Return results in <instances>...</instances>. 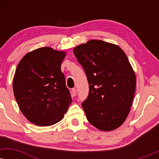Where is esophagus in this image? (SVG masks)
<instances>
[{
	"instance_id": "obj_1",
	"label": "esophagus",
	"mask_w": 159,
	"mask_h": 159,
	"mask_svg": "<svg viewBox=\"0 0 159 159\" xmlns=\"http://www.w3.org/2000/svg\"><path fill=\"white\" fill-rule=\"evenodd\" d=\"M71 92H72L73 96H76V95H77V89L72 88V90H71Z\"/></svg>"
}]
</instances>
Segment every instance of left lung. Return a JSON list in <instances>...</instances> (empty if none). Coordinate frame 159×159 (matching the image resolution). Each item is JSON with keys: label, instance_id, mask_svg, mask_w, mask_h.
<instances>
[{"label": "left lung", "instance_id": "obj_1", "mask_svg": "<svg viewBox=\"0 0 159 159\" xmlns=\"http://www.w3.org/2000/svg\"><path fill=\"white\" fill-rule=\"evenodd\" d=\"M86 73L89 94L82 106L87 119L101 131L120 127L129 114L135 92L134 71L123 50L100 40L75 47Z\"/></svg>", "mask_w": 159, "mask_h": 159}]
</instances>
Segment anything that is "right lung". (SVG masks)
Masks as SVG:
<instances>
[{
	"instance_id": "obj_1",
	"label": "right lung",
	"mask_w": 159,
	"mask_h": 159,
	"mask_svg": "<svg viewBox=\"0 0 159 159\" xmlns=\"http://www.w3.org/2000/svg\"><path fill=\"white\" fill-rule=\"evenodd\" d=\"M66 52L43 47L26 54L13 80L14 97L30 122L47 127L64 117L71 103L61 65Z\"/></svg>"
}]
</instances>
